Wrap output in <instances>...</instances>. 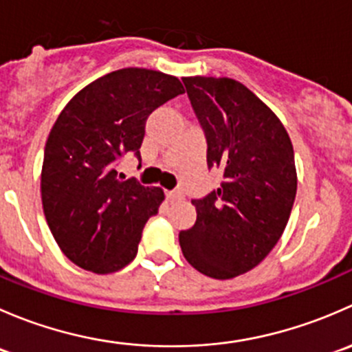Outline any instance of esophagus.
Returning a JSON list of instances; mask_svg holds the SVG:
<instances>
[{"mask_svg": "<svg viewBox=\"0 0 352 352\" xmlns=\"http://www.w3.org/2000/svg\"><path fill=\"white\" fill-rule=\"evenodd\" d=\"M166 199H168L170 202H175L184 199V194L180 192V190H168V192H166Z\"/></svg>", "mask_w": 352, "mask_h": 352, "instance_id": "obj_1", "label": "esophagus"}]
</instances>
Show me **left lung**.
Masks as SVG:
<instances>
[{"label":"left lung","instance_id":"left-lung-1","mask_svg":"<svg viewBox=\"0 0 352 352\" xmlns=\"http://www.w3.org/2000/svg\"><path fill=\"white\" fill-rule=\"evenodd\" d=\"M182 81L206 133L208 165L225 180L194 199L196 225L179 243L201 274L232 279L261 264L285 232L298 186L293 144L279 117L240 81Z\"/></svg>","mask_w":352,"mask_h":352}]
</instances>
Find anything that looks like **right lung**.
<instances>
[{
  "instance_id": "1",
  "label": "right lung",
  "mask_w": 352,
  "mask_h": 352,
  "mask_svg": "<svg viewBox=\"0 0 352 352\" xmlns=\"http://www.w3.org/2000/svg\"><path fill=\"white\" fill-rule=\"evenodd\" d=\"M180 94L172 74L124 67L87 85L56 119L42 163V208L59 248L78 267L110 274L136 257L165 192L120 180L116 160L127 151L141 158L148 116Z\"/></svg>"
}]
</instances>
